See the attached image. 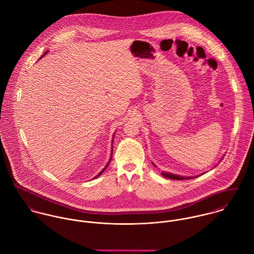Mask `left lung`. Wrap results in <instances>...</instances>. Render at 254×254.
Returning <instances> with one entry per match:
<instances>
[{"mask_svg": "<svg viewBox=\"0 0 254 254\" xmlns=\"http://www.w3.org/2000/svg\"><path fill=\"white\" fill-rule=\"evenodd\" d=\"M221 160H222V159H221ZM152 164L154 167H156V165H155L153 162ZM203 174H205V173H202L201 175H203ZM161 175H162L163 177H165V178L169 179V180H178V181L194 179V178H197V177H199V176H200V175H198V176H193V177H185V176H180V175H176V174H172V173H168V172H164V171H162Z\"/></svg>", "mask_w": 254, "mask_h": 254, "instance_id": "1", "label": "left lung"}]
</instances>
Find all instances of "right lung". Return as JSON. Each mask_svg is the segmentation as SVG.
I'll return each instance as SVG.
<instances>
[{"label": "right lung", "mask_w": 254, "mask_h": 254, "mask_svg": "<svg viewBox=\"0 0 254 254\" xmlns=\"http://www.w3.org/2000/svg\"><path fill=\"white\" fill-rule=\"evenodd\" d=\"M47 53H48V51L46 52V53H45V54H44V55H46V54H47ZM44 55H43V56H42V57H44ZM42 57H41V58H42ZM41 58H40V59H41ZM114 136H115V133H114V135H113V138H112V153H111V157H110V160H109V162H108V163H107V165H106V166H105V168H104V169H103V170H102L101 172H100V173H99V174H98V175H97V176H96V177H95V178H94V179H96V178H98V177H99V176H100V175H101L102 173H103V172H104V171H105V170H106V169H107V167H108V166H109V164H110V162H111V159H112V155H113V141H114Z\"/></svg>", "instance_id": "right-lung-1"}]
</instances>
